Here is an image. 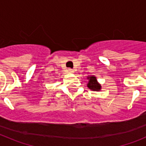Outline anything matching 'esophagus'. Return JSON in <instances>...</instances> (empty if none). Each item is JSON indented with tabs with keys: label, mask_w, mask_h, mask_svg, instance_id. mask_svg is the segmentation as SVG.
<instances>
[{
	"label": "esophagus",
	"mask_w": 146,
	"mask_h": 146,
	"mask_svg": "<svg viewBox=\"0 0 146 146\" xmlns=\"http://www.w3.org/2000/svg\"><path fill=\"white\" fill-rule=\"evenodd\" d=\"M68 72H70V73H73V72H74V70H73L72 69H70V68H69V69H68Z\"/></svg>",
	"instance_id": "1"
}]
</instances>
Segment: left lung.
Returning <instances> with one entry per match:
<instances>
[{"label":"left lung","mask_w":146,"mask_h":146,"mask_svg":"<svg viewBox=\"0 0 146 146\" xmlns=\"http://www.w3.org/2000/svg\"><path fill=\"white\" fill-rule=\"evenodd\" d=\"M89 79V82L88 83V87L89 88L91 89V90H93V91H99L100 89H101V86L96 81V77H88Z\"/></svg>","instance_id":"obj_1"}]
</instances>
